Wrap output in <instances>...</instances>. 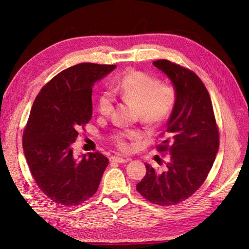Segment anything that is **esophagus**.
<instances>
[{
    "instance_id": "1",
    "label": "esophagus",
    "mask_w": 249,
    "mask_h": 249,
    "mask_svg": "<svg viewBox=\"0 0 249 249\" xmlns=\"http://www.w3.org/2000/svg\"><path fill=\"white\" fill-rule=\"evenodd\" d=\"M129 161V158H122V157H116V156H113V157L109 158V162L112 163H125Z\"/></svg>"
}]
</instances>
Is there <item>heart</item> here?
I'll list each match as a JSON object with an SVG mask.
<instances>
[{"mask_svg":"<svg viewBox=\"0 0 249 249\" xmlns=\"http://www.w3.org/2000/svg\"><path fill=\"white\" fill-rule=\"evenodd\" d=\"M113 93L126 103L139 107L142 121L149 126H157L167 121L178 103V91L171 83H162L157 77L130 70L120 78ZM110 91L101 92L97 98V110L101 116L112 113L114 96ZM142 134L139 130L126 129L114 132L110 136L116 148L121 152H130L133 142L140 141Z\"/></svg>","mask_w":249,"mask_h":249,"instance_id":"1","label":"heart"}]
</instances>
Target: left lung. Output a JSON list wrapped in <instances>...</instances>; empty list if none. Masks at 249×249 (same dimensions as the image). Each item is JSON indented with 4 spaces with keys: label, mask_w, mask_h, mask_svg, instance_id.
<instances>
[{
    "label": "left lung",
    "mask_w": 249,
    "mask_h": 249,
    "mask_svg": "<svg viewBox=\"0 0 249 249\" xmlns=\"http://www.w3.org/2000/svg\"><path fill=\"white\" fill-rule=\"evenodd\" d=\"M166 73L178 91V103L166 124L160 153H168L165 170L145 164L146 173L136 191L151 203L170 206L187 200L203 185L219 145L213 103L196 73L166 59L153 62Z\"/></svg>",
    "instance_id": "obj_1"
}]
</instances>
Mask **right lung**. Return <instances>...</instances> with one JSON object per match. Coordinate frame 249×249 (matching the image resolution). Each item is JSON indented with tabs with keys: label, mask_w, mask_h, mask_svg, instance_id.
<instances>
[{
	"label": "right lung",
	"mask_w": 249,
	"mask_h": 249,
	"mask_svg": "<svg viewBox=\"0 0 249 249\" xmlns=\"http://www.w3.org/2000/svg\"><path fill=\"white\" fill-rule=\"evenodd\" d=\"M114 64L79 63L52 78L36 95L22 146L36 186L52 202L77 206L93 196L108 159L99 152L76 159L72 143L92 117V87Z\"/></svg>",
	"instance_id": "obj_1"
}]
</instances>
